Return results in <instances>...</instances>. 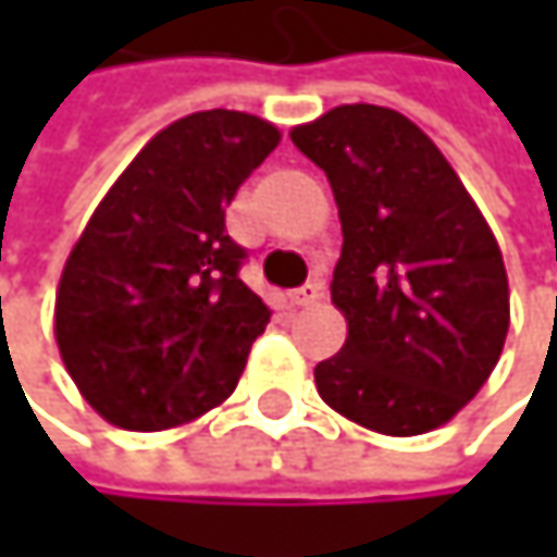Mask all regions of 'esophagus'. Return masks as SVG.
Listing matches in <instances>:
<instances>
[{
    "label": "esophagus",
    "mask_w": 557,
    "mask_h": 557,
    "mask_svg": "<svg viewBox=\"0 0 557 557\" xmlns=\"http://www.w3.org/2000/svg\"><path fill=\"white\" fill-rule=\"evenodd\" d=\"M319 299H322V283H306L302 289L289 293V306H293V309H309V306H315Z\"/></svg>",
    "instance_id": "obj_1"
}]
</instances>
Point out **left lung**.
<instances>
[{"label":"left lung","mask_w":557,"mask_h":557,"mask_svg":"<svg viewBox=\"0 0 557 557\" xmlns=\"http://www.w3.org/2000/svg\"><path fill=\"white\" fill-rule=\"evenodd\" d=\"M289 138L325 170L345 238L332 302L348 338L315 364L319 396L381 435L445 425L487 384L509 332V283L484 212L396 109L338 106Z\"/></svg>","instance_id":"8db88e82"}]
</instances>
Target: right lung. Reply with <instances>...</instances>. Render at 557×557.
<instances>
[{"label": "right lung", "mask_w": 557, "mask_h": 557, "mask_svg": "<svg viewBox=\"0 0 557 557\" xmlns=\"http://www.w3.org/2000/svg\"><path fill=\"white\" fill-rule=\"evenodd\" d=\"M280 145L277 125L209 109L158 132L109 186L57 283L54 338L112 425L164 432L238 387L271 309L238 268L225 206Z\"/></svg>", "instance_id": "right-lung-1"}]
</instances>
